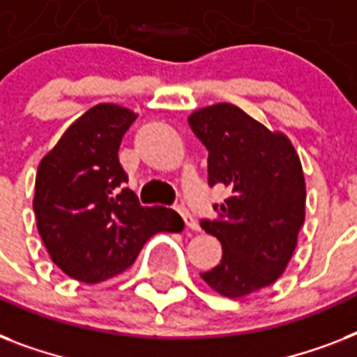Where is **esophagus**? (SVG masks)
I'll return each instance as SVG.
<instances>
[{
  "instance_id": "obj_1",
  "label": "esophagus",
  "mask_w": 357,
  "mask_h": 357,
  "mask_svg": "<svg viewBox=\"0 0 357 357\" xmlns=\"http://www.w3.org/2000/svg\"><path fill=\"white\" fill-rule=\"evenodd\" d=\"M176 211H178L179 215H181V218H183V220H185V226H187V228L192 229V231H198V229H200V228H198V222H196L195 217L190 215L189 209H187V207L176 206Z\"/></svg>"
}]
</instances>
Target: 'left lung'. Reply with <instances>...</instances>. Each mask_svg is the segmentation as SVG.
I'll return each instance as SVG.
<instances>
[{
	"label": "left lung",
	"mask_w": 357,
	"mask_h": 357,
	"mask_svg": "<svg viewBox=\"0 0 357 357\" xmlns=\"http://www.w3.org/2000/svg\"><path fill=\"white\" fill-rule=\"evenodd\" d=\"M209 151V187L229 196L202 218L206 234L222 244V259L202 272L204 282L228 298L268 287L282 276L304 224L305 181L293 144L231 103H217L189 116Z\"/></svg>",
	"instance_id": "8db88e82"
}]
</instances>
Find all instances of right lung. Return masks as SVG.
I'll return each mask as SVG.
<instances>
[{
	"mask_svg": "<svg viewBox=\"0 0 357 357\" xmlns=\"http://www.w3.org/2000/svg\"><path fill=\"white\" fill-rule=\"evenodd\" d=\"M137 114L100 103L75 120L38 165L33 209L53 263L70 278L98 283L131 266L159 231H179L174 209L140 206L123 187L122 137Z\"/></svg>",
	"mask_w": 357,
	"mask_h": 357,
	"instance_id": "obj_1",
	"label": "right lung"
}]
</instances>
